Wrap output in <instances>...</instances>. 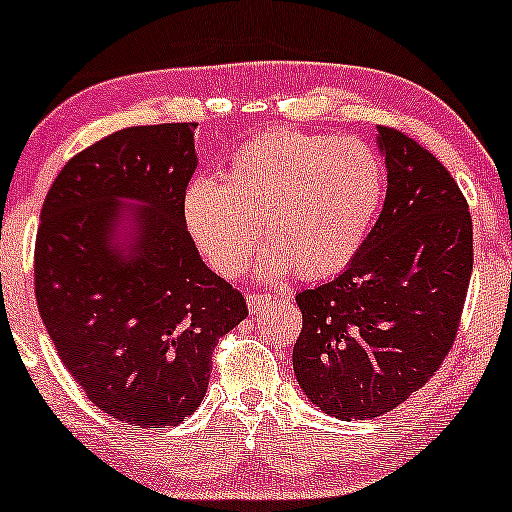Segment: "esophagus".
<instances>
[{
  "mask_svg": "<svg viewBox=\"0 0 512 512\" xmlns=\"http://www.w3.org/2000/svg\"><path fill=\"white\" fill-rule=\"evenodd\" d=\"M248 307H250L252 315H262V312H267L269 307H272V298H269V295H262V293H250Z\"/></svg>",
  "mask_w": 512,
  "mask_h": 512,
  "instance_id": "1",
  "label": "esophagus"
}]
</instances>
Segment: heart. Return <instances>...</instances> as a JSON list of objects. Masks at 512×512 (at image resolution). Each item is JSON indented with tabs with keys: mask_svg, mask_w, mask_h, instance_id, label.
Returning a JSON list of instances; mask_svg holds the SVG:
<instances>
[{
	"mask_svg": "<svg viewBox=\"0 0 512 512\" xmlns=\"http://www.w3.org/2000/svg\"><path fill=\"white\" fill-rule=\"evenodd\" d=\"M386 195V169L372 145L324 133L269 131L233 152L226 183L193 178L181 214L214 272L238 279L269 245L267 276L298 269L326 279L362 250Z\"/></svg>",
	"mask_w": 512,
	"mask_h": 512,
	"instance_id": "heart-1",
	"label": "heart"
}]
</instances>
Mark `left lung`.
<instances>
[{
	"label": "left lung",
	"mask_w": 512,
	"mask_h": 512,
	"mask_svg": "<svg viewBox=\"0 0 512 512\" xmlns=\"http://www.w3.org/2000/svg\"><path fill=\"white\" fill-rule=\"evenodd\" d=\"M386 200L353 262L295 295L293 372L315 408L369 420L427 384L453 346L472 274V219L432 152L379 126Z\"/></svg>",
	"instance_id": "1"
}]
</instances>
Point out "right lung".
<instances>
[{
    "label": "right lung",
    "instance_id": "obj_1",
    "mask_svg": "<svg viewBox=\"0 0 512 512\" xmlns=\"http://www.w3.org/2000/svg\"><path fill=\"white\" fill-rule=\"evenodd\" d=\"M195 123L116 131L66 162L45 197L35 295L59 360L97 408L176 427L205 398L212 350L248 317L183 224Z\"/></svg>",
    "mask_w": 512,
    "mask_h": 512
}]
</instances>
